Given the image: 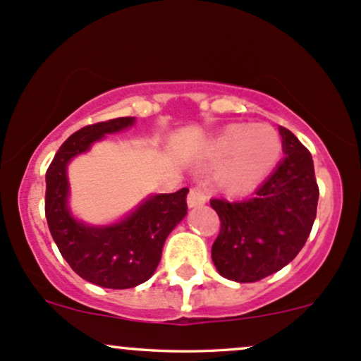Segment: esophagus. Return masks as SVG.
Instances as JSON below:
<instances>
[{"instance_id":"34e87169","label":"esophagus","mask_w":361,"mask_h":361,"mask_svg":"<svg viewBox=\"0 0 361 361\" xmlns=\"http://www.w3.org/2000/svg\"><path fill=\"white\" fill-rule=\"evenodd\" d=\"M186 202H188V207H200L207 202V195L202 188H192L188 192V197H186Z\"/></svg>"}]
</instances>
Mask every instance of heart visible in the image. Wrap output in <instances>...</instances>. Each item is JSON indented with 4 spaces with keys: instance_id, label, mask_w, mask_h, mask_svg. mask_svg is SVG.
<instances>
[{
    "instance_id": "heart-1",
    "label": "heart",
    "mask_w": 361,
    "mask_h": 361,
    "mask_svg": "<svg viewBox=\"0 0 361 361\" xmlns=\"http://www.w3.org/2000/svg\"><path fill=\"white\" fill-rule=\"evenodd\" d=\"M280 151V137L273 128L231 126L212 140L209 159L212 164H224L221 171L224 188L243 193L271 171Z\"/></svg>"
}]
</instances>
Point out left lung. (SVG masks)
I'll return each mask as SVG.
<instances>
[{
    "instance_id": "1",
    "label": "left lung",
    "mask_w": 361,
    "mask_h": 361,
    "mask_svg": "<svg viewBox=\"0 0 361 361\" xmlns=\"http://www.w3.org/2000/svg\"><path fill=\"white\" fill-rule=\"evenodd\" d=\"M283 159L251 197L212 198L221 233L212 261L224 279L258 281L299 255L316 221L319 186L312 156L288 128L280 127Z\"/></svg>"
}]
</instances>
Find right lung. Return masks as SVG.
I'll list each match as a JSON object with an SVG mask.
<instances>
[{
	"label": "right lung",
	"mask_w": 361,
	"mask_h": 361,
	"mask_svg": "<svg viewBox=\"0 0 361 361\" xmlns=\"http://www.w3.org/2000/svg\"><path fill=\"white\" fill-rule=\"evenodd\" d=\"M134 122V117H120L80 128L59 147L45 173V217L62 258L81 279L105 288H132L151 279L164 241L186 215L188 188L149 197L111 226H86L69 212V161L105 134L123 130Z\"/></svg>",
	"instance_id": "add662e5"
}]
</instances>
